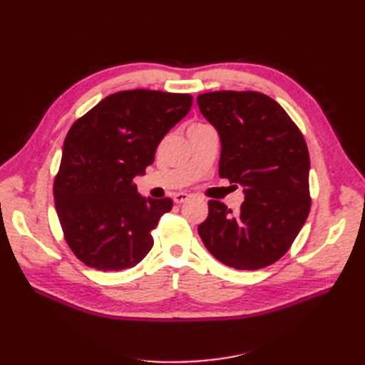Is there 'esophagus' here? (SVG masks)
I'll use <instances>...</instances> for the list:
<instances>
[{
  "instance_id": "obj_1",
  "label": "esophagus",
  "mask_w": 365,
  "mask_h": 365,
  "mask_svg": "<svg viewBox=\"0 0 365 365\" xmlns=\"http://www.w3.org/2000/svg\"><path fill=\"white\" fill-rule=\"evenodd\" d=\"M189 200H190V195H187V193H176L173 196V201L176 204H184V202H187Z\"/></svg>"
}]
</instances>
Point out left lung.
I'll list each match as a JSON object with an SVG mask.
<instances>
[{"instance_id": "1", "label": "left lung", "mask_w": 365, "mask_h": 365, "mask_svg": "<svg viewBox=\"0 0 365 365\" xmlns=\"http://www.w3.org/2000/svg\"><path fill=\"white\" fill-rule=\"evenodd\" d=\"M197 105L219 132V176L245 193L237 213L208 201V217L197 233L230 268L269 267L291 248L311 210L302 130L274 98L257 91L205 93Z\"/></svg>"}]
</instances>
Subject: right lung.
Instances as JSON below:
<instances>
[{"label": "right lung", "mask_w": 365, "mask_h": 365, "mask_svg": "<svg viewBox=\"0 0 365 365\" xmlns=\"http://www.w3.org/2000/svg\"><path fill=\"white\" fill-rule=\"evenodd\" d=\"M192 101L190 94L118 91L70 128L53 195L63 237L86 267L120 271L148 256L152 230L173 202L143 197L134 178L153 163L160 141L189 114Z\"/></svg>", "instance_id": "right-lung-1"}]
</instances>
